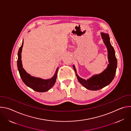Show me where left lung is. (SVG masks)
I'll use <instances>...</instances> for the list:
<instances>
[{"label":"left lung","instance_id":"1","mask_svg":"<svg viewBox=\"0 0 131 131\" xmlns=\"http://www.w3.org/2000/svg\"><path fill=\"white\" fill-rule=\"evenodd\" d=\"M102 38L106 45L108 51V59L109 64L107 67L101 73L95 74L87 80L80 77L76 73L77 71L74 65L73 68L75 71L76 76L79 82L86 89L96 91L109 85L113 80L116 72L117 60L115 55V51L110 42V38L108 34L101 32Z\"/></svg>","mask_w":131,"mask_h":131}]
</instances>
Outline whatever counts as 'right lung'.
Returning a JSON list of instances; mask_svg holds the SVG:
<instances>
[{
  "label": "right lung",
  "mask_w": 131,
  "mask_h": 131,
  "mask_svg": "<svg viewBox=\"0 0 131 131\" xmlns=\"http://www.w3.org/2000/svg\"><path fill=\"white\" fill-rule=\"evenodd\" d=\"M23 46V41L18 52L17 65L20 77L23 82L28 87L38 92H45L49 90L55 84L57 78L59 67L57 68L54 76L49 79H43L30 76L23 68L21 60V53Z\"/></svg>",
  "instance_id": "add662e5"
}]
</instances>
